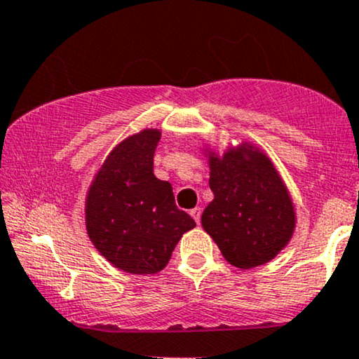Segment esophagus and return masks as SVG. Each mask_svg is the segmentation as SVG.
Instances as JSON below:
<instances>
[{
  "label": "esophagus",
  "instance_id": "obj_1",
  "mask_svg": "<svg viewBox=\"0 0 359 359\" xmlns=\"http://www.w3.org/2000/svg\"><path fill=\"white\" fill-rule=\"evenodd\" d=\"M189 215H191L193 218H195V222L200 225V220H201V208H193L191 212H189Z\"/></svg>",
  "mask_w": 359,
  "mask_h": 359
}]
</instances>
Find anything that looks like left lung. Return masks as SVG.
Listing matches in <instances>:
<instances>
[{"mask_svg":"<svg viewBox=\"0 0 359 359\" xmlns=\"http://www.w3.org/2000/svg\"><path fill=\"white\" fill-rule=\"evenodd\" d=\"M210 201L201 225L225 260L238 269L271 262L292 238L296 210L265 153L248 142L220 158L208 151Z\"/></svg>","mask_w":359,"mask_h":359,"instance_id":"obj_1","label":"left lung"}]
</instances>
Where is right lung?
I'll return each instance as SVG.
<instances>
[{"instance_id": "add662e5", "label": "right lung", "mask_w": 359, "mask_h": 359, "mask_svg": "<svg viewBox=\"0 0 359 359\" xmlns=\"http://www.w3.org/2000/svg\"><path fill=\"white\" fill-rule=\"evenodd\" d=\"M159 129L119 142L97 171L86 198V226L94 247L128 273H156L196 223L175 203L172 188L153 172Z\"/></svg>"}]
</instances>
